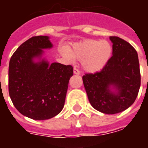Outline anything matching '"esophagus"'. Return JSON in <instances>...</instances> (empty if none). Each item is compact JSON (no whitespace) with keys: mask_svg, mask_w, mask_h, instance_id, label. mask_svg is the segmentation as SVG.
<instances>
[{"mask_svg":"<svg viewBox=\"0 0 148 148\" xmlns=\"http://www.w3.org/2000/svg\"><path fill=\"white\" fill-rule=\"evenodd\" d=\"M74 74L79 75V74H81V72H80L79 70L77 69V68H74Z\"/></svg>","mask_w":148,"mask_h":148,"instance_id":"34e87169","label":"esophagus"}]
</instances>
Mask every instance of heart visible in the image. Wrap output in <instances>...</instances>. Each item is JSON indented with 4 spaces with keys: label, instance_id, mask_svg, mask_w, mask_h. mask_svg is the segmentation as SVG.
I'll use <instances>...</instances> for the list:
<instances>
[{
    "label": "heart",
    "instance_id": "obj_1",
    "mask_svg": "<svg viewBox=\"0 0 148 148\" xmlns=\"http://www.w3.org/2000/svg\"><path fill=\"white\" fill-rule=\"evenodd\" d=\"M112 50V45L108 40H86L74 45L71 51L63 48L61 54L70 61L74 59L82 61L84 71L96 73L107 65L111 58Z\"/></svg>",
    "mask_w": 148,
    "mask_h": 148
}]
</instances>
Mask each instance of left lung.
<instances>
[{
    "label": "left lung",
    "mask_w": 148,
    "mask_h": 148,
    "mask_svg": "<svg viewBox=\"0 0 148 148\" xmlns=\"http://www.w3.org/2000/svg\"><path fill=\"white\" fill-rule=\"evenodd\" d=\"M112 57L101 72L83 76L88 100L93 108L107 114L122 112L134 103L140 86L137 51L118 37H110Z\"/></svg>",
    "instance_id": "left-lung-1"
}]
</instances>
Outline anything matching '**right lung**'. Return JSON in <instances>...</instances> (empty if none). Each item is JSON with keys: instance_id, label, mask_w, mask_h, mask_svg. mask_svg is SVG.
<instances>
[{"instance_id": "1", "label": "right lung", "mask_w": 148, "mask_h": 148, "mask_svg": "<svg viewBox=\"0 0 148 148\" xmlns=\"http://www.w3.org/2000/svg\"><path fill=\"white\" fill-rule=\"evenodd\" d=\"M52 47L48 36L33 37L16 50L9 63L10 97L16 109L31 119L52 118L64 106L73 67L50 64L44 55Z\"/></svg>"}]
</instances>
